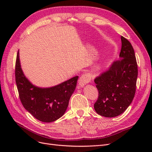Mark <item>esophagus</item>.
I'll return each instance as SVG.
<instances>
[{"mask_svg": "<svg viewBox=\"0 0 152 152\" xmlns=\"http://www.w3.org/2000/svg\"><path fill=\"white\" fill-rule=\"evenodd\" d=\"M91 76L87 74V73H84V74H82L79 80V84L80 87H82L84 86V85L88 84L89 82L91 81Z\"/></svg>", "mask_w": 152, "mask_h": 152, "instance_id": "34e87169", "label": "esophagus"}]
</instances>
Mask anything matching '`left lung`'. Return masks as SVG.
<instances>
[{
  "mask_svg": "<svg viewBox=\"0 0 152 152\" xmlns=\"http://www.w3.org/2000/svg\"><path fill=\"white\" fill-rule=\"evenodd\" d=\"M120 59L94 79L98 98L95 111L105 117L122 113L132 102L136 93L137 65L134 49L127 39L121 37Z\"/></svg>",
  "mask_w": 152,
  "mask_h": 152,
  "instance_id": "8db88e82",
  "label": "left lung"
}]
</instances>
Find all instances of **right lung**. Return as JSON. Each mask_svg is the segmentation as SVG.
<instances>
[{
	"mask_svg": "<svg viewBox=\"0 0 152 152\" xmlns=\"http://www.w3.org/2000/svg\"><path fill=\"white\" fill-rule=\"evenodd\" d=\"M78 76L50 88L32 85L21 68L19 51L15 65V79L19 97L23 107L37 120L43 122L56 121L65 113L74 91Z\"/></svg>",
	"mask_w": 152,
	"mask_h": 152,
	"instance_id": "add662e5",
	"label": "right lung"
}]
</instances>
